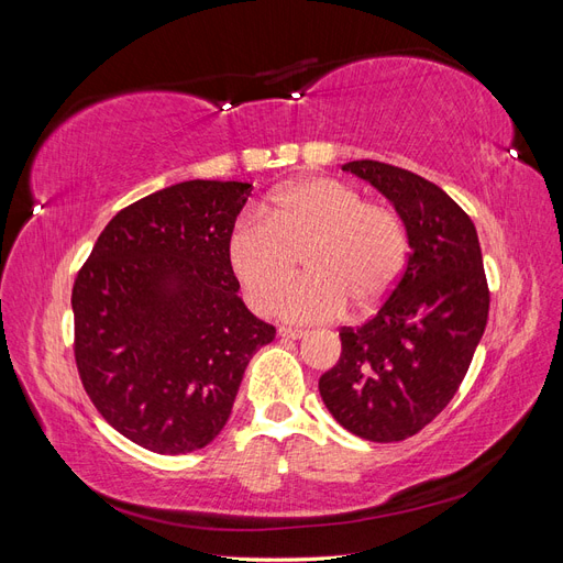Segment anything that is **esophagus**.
I'll list each match as a JSON object with an SVG mask.
<instances>
[{"label":"esophagus","mask_w":563,"mask_h":563,"mask_svg":"<svg viewBox=\"0 0 563 563\" xmlns=\"http://www.w3.org/2000/svg\"><path fill=\"white\" fill-rule=\"evenodd\" d=\"M308 335V331H298V329H279V338H284V340H300V338H305Z\"/></svg>","instance_id":"obj_1"}]
</instances>
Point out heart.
Instances as JSON below:
<instances>
[{
  "label": "heart",
  "mask_w": 563,
  "mask_h": 563,
  "mask_svg": "<svg viewBox=\"0 0 563 563\" xmlns=\"http://www.w3.org/2000/svg\"><path fill=\"white\" fill-rule=\"evenodd\" d=\"M303 255L306 279L277 299L286 321L317 323L345 312H368L397 286L408 234L383 203L364 201L333 178H308L282 187L258 211L234 220L225 240L228 267L253 310H267L292 278Z\"/></svg>",
  "instance_id": "b5f03b06"
}]
</instances>
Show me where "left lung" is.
<instances>
[{"mask_svg":"<svg viewBox=\"0 0 563 563\" xmlns=\"http://www.w3.org/2000/svg\"><path fill=\"white\" fill-rule=\"evenodd\" d=\"M383 192L408 234V263L378 314L340 331L338 364L319 378L331 416L356 437L401 441L453 399L488 319L474 223L439 185L383 162H347Z\"/></svg>","mask_w":563,"mask_h":563,"instance_id":"1","label":"left lung"}]
</instances>
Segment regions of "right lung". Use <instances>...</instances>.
I'll list each match as a JSON object with an SVG mask.
<instances>
[{
	"mask_svg": "<svg viewBox=\"0 0 563 563\" xmlns=\"http://www.w3.org/2000/svg\"><path fill=\"white\" fill-rule=\"evenodd\" d=\"M251 183L185 180L119 211L73 286L75 362L112 428L147 451L203 449L225 428L275 327L236 296L225 240Z\"/></svg>",
	"mask_w": 563,
	"mask_h": 563,
	"instance_id": "add662e5",
	"label": "right lung"
}]
</instances>
